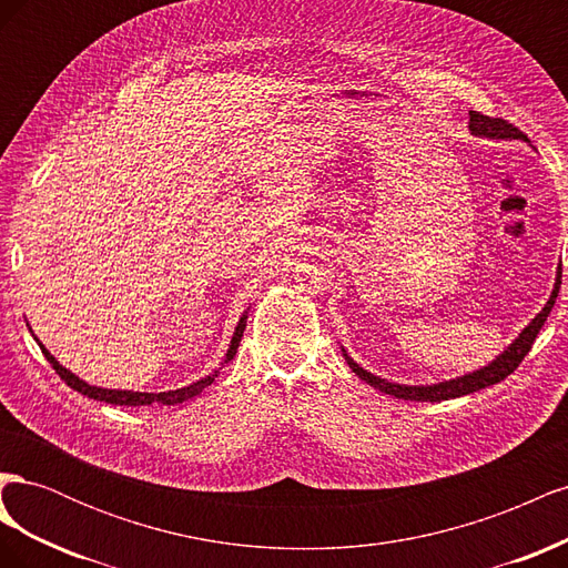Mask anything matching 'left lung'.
Listing matches in <instances>:
<instances>
[{
	"label": "left lung",
	"instance_id": "1",
	"mask_svg": "<svg viewBox=\"0 0 568 568\" xmlns=\"http://www.w3.org/2000/svg\"><path fill=\"white\" fill-rule=\"evenodd\" d=\"M469 132L474 136H486V140H521V142H526V134L519 132L514 125H509L507 120L488 118V115H480L476 111H469ZM559 286H561V265L557 267V277H555L552 294H549V301L545 303L542 311L528 322V326H524L521 334L514 338L500 355H495V359H490L486 367H478L474 372L459 374V376H455V379H448V382L419 384V386L395 384V382L382 379V376L367 372L363 365H357L355 359L348 355V351L343 348V346H341V353H343V357H346L348 367L359 376V379H363L365 384H369L376 390H382L386 395H393V398L417 400V403H440V400L459 398V395H469L474 390L488 388V386H493L497 382H503L505 376H509L514 369L519 367L521 359L528 355L532 341H536L538 332L542 329L547 315L552 313L557 294H559Z\"/></svg>",
	"mask_w": 568,
	"mask_h": 568
}]
</instances>
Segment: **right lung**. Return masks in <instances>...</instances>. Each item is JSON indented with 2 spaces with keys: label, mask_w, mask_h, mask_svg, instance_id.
<instances>
[{
  "label": "right lung",
  "mask_w": 568,
  "mask_h": 568,
  "mask_svg": "<svg viewBox=\"0 0 568 568\" xmlns=\"http://www.w3.org/2000/svg\"><path fill=\"white\" fill-rule=\"evenodd\" d=\"M248 311H251V307H246V311L242 313V317H239V322H236V326H234L232 341H230V346H227V353H225V357H222V363H220L217 369H213L209 376H203V379H199V382H194V384L175 388V390H163V393H146V390L142 393V390H123V388H101V386H92V384H88L84 379H80V376L73 374L71 369H65V367L59 363V359L44 348V343H42L36 334H32L30 324H28V329H30L32 338L38 341V346L42 348L44 357L49 359V365L57 369V374L61 376V379H63L68 386H71L73 390H78V393H82V395H88V398H92V400L109 403V405H123V407H142V405H153V403H159V405H180V403H186V400L196 398V395H199L203 388H209V386L215 382V376L220 374V369L225 367V365L230 363V359L236 355V348H239V343H242V336H244V329H246Z\"/></svg>",
  "instance_id": "obj_1"
}]
</instances>
